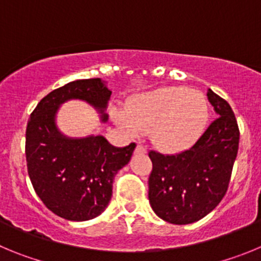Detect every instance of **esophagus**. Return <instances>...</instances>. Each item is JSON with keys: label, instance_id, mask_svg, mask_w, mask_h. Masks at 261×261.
Masks as SVG:
<instances>
[{"label": "esophagus", "instance_id": "34e87169", "mask_svg": "<svg viewBox=\"0 0 261 261\" xmlns=\"http://www.w3.org/2000/svg\"><path fill=\"white\" fill-rule=\"evenodd\" d=\"M135 152H136V153H145V152H147V148H145L144 145H142V144H138V145H136Z\"/></svg>", "mask_w": 261, "mask_h": 261}]
</instances>
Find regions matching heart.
Here are the masks:
<instances>
[{
	"instance_id": "heart-1",
	"label": "heart",
	"mask_w": 261,
	"mask_h": 261,
	"mask_svg": "<svg viewBox=\"0 0 261 261\" xmlns=\"http://www.w3.org/2000/svg\"><path fill=\"white\" fill-rule=\"evenodd\" d=\"M210 118V104L200 91L164 87L136 95L118 122L136 136L152 130V142L164 152H179L200 138Z\"/></svg>"
}]
</instances>
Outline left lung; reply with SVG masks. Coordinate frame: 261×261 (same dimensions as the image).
<instances>
[{
	"label": "left lung",
	"instance_id": "8db88e82",
	"mask_svg": "<svg viewBox=\"0 0 261 261\" xmlns=\"http://www.w3.org/2000/svg\"><path fill=\"white\" fill-rule=\"evenodd\" d=\"M217 118L189 149L175 154L149 151L148 199L164 221L187 225L212 212L227 191L238 153L239 128L233 110L212 90L206 92Z\"/></svg>",
	"mask_w": 261,
	"mask_h": 261
}]
</instances>
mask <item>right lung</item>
<instances>
[{
	"label": "right lung",
	"mask_w": 261,
	"mask_h": 261,
	"mask_svg": "<svg viewBox=\"0 0 261 261\" xmlns=\"http://www.w3.org/2000/svg\"><path fill=\"white\" fill-rule=\"evenodd\" d=\"M112 91L100 78L74 81L51 91L31 113L25 131L28 175L48 210L69 221H87L105 211L116 174L130 161L136 144L114 147L102 135L70 138L57 126L61 105L82 100L101 122Z\"/></svg>",
	"instance_id": "add662e5"
}]
</instances>
